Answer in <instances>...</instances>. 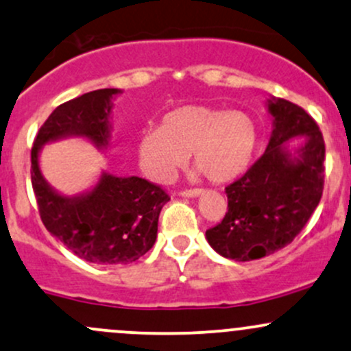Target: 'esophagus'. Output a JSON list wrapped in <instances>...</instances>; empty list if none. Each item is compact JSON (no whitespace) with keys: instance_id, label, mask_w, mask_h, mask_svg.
Instances as JSON below:
<instances>
[{"instance_id":"34e87169","label":"esophagus","mask_w":351,"mask_h":351,"mask_svg":"<svg viewBox=\"0 0 351 351\" xmlns=\"http://www.w3.org/2000/svg\"><path fill=\"white\" fill-rule=\"evenodd\" d=\"M203 193V190H198V188H195V190H184L180 193V196H183V198H196V196H199Z\"/></svg>"}]
</instances>
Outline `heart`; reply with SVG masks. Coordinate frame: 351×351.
<instances>
[{
    "instance_id": "b5f03b06",
    "label": "heart",
    "mask_w": 351,
    "mask_h": 351,
    "mask_svg": "<svg viewBox=\"0 0 351 351\" xmlns=\"http://www.w3.org/2000/svg\"><path fill=\"white\" fill-rule=\"evenodd\" d=\"M256 145V123L248 113L184 105L168 111L160 128L141 132L136 158L149 180L167 183L191 153L193 165L210 182L225 183L245 173Z\"/></svg>"
}]
</instances>
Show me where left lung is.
Segmentation results:
<instances>
[{
  "label": "left lung",
  "mask_w": 351,
  "mask_h": 351,
  "mask_svg": "<svg viewBox=\"0 0 351 351\" xmlns=\"http://www.w3.org/2000/svg\"><path fill=\"white\" fill-rule=\"evenodd\" d=\"M267 108L273 118L267 149L225 188L228 211L206 230L211 248L234 261L258 260L290 245L323 193L325 141L318 125L287 99L271 96Z\"/></svg>",
  "instance_id": "1"
}]
</instances>
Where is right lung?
<instances>
[{
    "instance_id": "1",
    "label": "right lung",
    "mask_w": 351,
    "mask_h": 351,
    "mask_svg": "<svg viewBox=\"0 0 351 351\" xmlns=\"http://www.w3.org/2000/svg\"><path fill=\"white\" fill-rule=\"evenodd\" d=\"M121 93L118 88H105L60 105L40 128L32 149V183L43 225L76 256L95 265H126L149 252L169 196L143 178L105 169L90 190L63 195L46 182L40 155L45 145L66 138H83L98 152H106L113 98Z\"/></svg>"
}]
</instances>
